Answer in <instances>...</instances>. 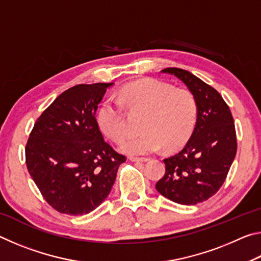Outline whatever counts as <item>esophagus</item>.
I'll list each match as a JSON object with an SVG mask.
<instances>
[{"label": "esophagus", "instance_id": "34e87169", "mask_svg": "<svg viewBox=\"0 0 261 261\" xmlns=\"http://www.w3.org/2000/svg\"><path fill=\"white\" fill-rule=\"evenodd\" d=\"M130 161L132 162H146L148 161L149 159L148 158H135V156H130Z\"/></svg>", "mask_w": 261, "mask_h": 261}]
</instances>
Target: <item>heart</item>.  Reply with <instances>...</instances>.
I'll use <instances>...</instances> for the list:
<instances>
[{
    "mask_svg": "<svg viewBox=\"0 0 261 261\" xmlns=\"http://www.w3.org/2000/svg\"><path fill=\"white\" fill-rule=\"evenodd\" d=\"M107 98L96 114L103 134L120 141L127 132L124 106L131 113L144 112L143 134L127 137L120 144L122 152L131 155L155 153L165 146L175 149L191 135L197 120V102L188 90H175L169 84L146 79L126 84Z\"/></svg>",
    "mask_w": 261,
    "mask_h": 261,
    "instance_id": "heart-1",
    "label": "heart"
}]
</instances>
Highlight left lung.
Returning <instances> with one entry per match:
<instances>
[{"label":"left lung","instance_id":"left-lung-1","mask_svg":"<svg viewBox=\"0 0 261 261\" xmlns=\"http://www.w3.org/2000/svg\"><path fill=\"white\" fill-rule=\"evenodd\" d=\"M161 72L182 81L197 102V122L183 149L165 159V176L159 193L180 205H196L219 191L237 151L235 124L222 96L187 70L167 68Z\"/></svg>","mask_w":261,"mask_h":261}]
</instances>
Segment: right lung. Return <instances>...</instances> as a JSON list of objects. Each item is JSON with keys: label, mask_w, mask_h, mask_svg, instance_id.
Wrapping results in <instances>:
<instances>
[{"label": "right lung", "mask_w": 261, "mask_h": 261, "mask_svg": "<svg viewBox=\"0 0 261 261\" xmlns=\"http://www.w3.org/2000/svg\"><path fill=\"white\" fill-rule=\"evenodd\" d=\"M114 83L81 84L53 101L33 126L26 166L42 197L63 214L94 211L112 190L125 156L106 143L95 114Z\"/></svg>", "instance_id": "right-lung-1"}]
</instances>
